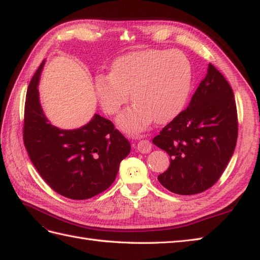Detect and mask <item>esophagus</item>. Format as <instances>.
<instances>
[{
    "label": "esophagus",
    "mask_w": 260,
    "mask_h": 260,
    "mask_svg": "<svg viewBox=\"0 0 260 260\" xmlns=\"http://www.w3.org/2000/svg\"><path fill=\"white\" fill-rule=\"evenodd\" d=\"M137 150L140 153H149L152 150V143L148 140H142L137 144Z\"/></svg>",
    "instance_id": "obj_1"
}]
</instances>
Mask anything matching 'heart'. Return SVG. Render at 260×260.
Here are the masks:
<instances>
[{
	"instance_id": "heart-1",
	"label": "heart",
	"mask_w": 260,
	"mask_h": 260,
	"mask_svg": "<svg viewBox=\"0 0 260 260\" xmlns=\"http://www.w3.org/2000/svg\"><path fill=\"white\" fill-rule=\"evenodd\" d=\"M191 86V68L177 51L134 52L114 61L111 74H101L95 88L102 107L116 114L128 102L135 104L118 116L124 131L137 133L155 119L165 124L184 110Z\"/></svg>"
}]
</instances>
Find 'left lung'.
<instances>
[{
	"instance_id": "left-lung-1",
	"label": "left lung",
	"mask_w": 260,
	"mask_h": 260,
	"mask_svg": "<svg viewBox=\"0 0 260 260\" xmlns=\"http://www.w3.org/2000/svg\"><path fill=\"white\" fill-rule=\"evenodd\" d=\"M238 119L233 89L213 64L180 112L153 143L171 157L158 182L178 195L210 188L224 173L236 147Z\"/></svg>"
}]
</instances>
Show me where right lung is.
<instances>
[{
	"mask_svg": "<svg viewBox=\"0 0 260 260\" xmlns=\"http://www.w3.org/2000/svg\"><path fill=\"white\" fill-rule=\"evenodd\" d=\"M44 61L28 84L23 141L41 177L57 194L76 201L99 195L116 178L131 144L110 119L95 114L81 128L64 131L45 117L39 100Z\"/></svg>",
	"mask_w": 260,
	"mask_h": 260,
	"instance_id": "1",
	"label": "right lung"
}]
</instances>
